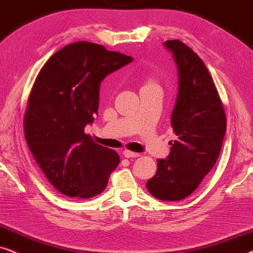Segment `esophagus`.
<instances>
[{
    "mask_svg": "<svg viewBox=\"0 0 253 253\" xmlns=\"http://www.w3.org/2000/svg\"><path fill=\"white\" fill-rule=\"evenodd\" d=\"M123 155L126 158H132V157H139L140 154L139 153H134V151H130V150H124L123 151Z\"/></svg>",
    "mask_w": 253,
    "mask_h": 253,
    "instance_id": "1",
    "label": "esophagus"
}]
</instances>
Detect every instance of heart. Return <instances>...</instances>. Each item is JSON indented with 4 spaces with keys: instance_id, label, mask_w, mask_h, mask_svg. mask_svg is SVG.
I'll use <instances>...</instances> for the list:
<instances>
[{
    "instance_id": "1",
    "label": "heart",
    "mask_w": 253,
    "mask_h": 253,
    "mask_svg": "<svg viewBox=\"0 0 253 253\" xmlns=\"http://www.w3.org/2000/svg\"><path fill=\"white\" fill-rule=\"evenodd\" d=\"M151 84H156V83H155V81L153 79H147L146 84H144V85H151Z\"/></svg>"
}]
</instances>
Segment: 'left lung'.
Listing matches in <instances>:
<instances>
[{"instance_id": "1", "label": "left lung", "mask_w": 253, "mask_h": 253, "mask_svg": "<svg viewBox=\"0 0 253 253\" xmlns=\"http://www.w3.org/2000/svg\"><path fill=\"white\" fill-rule=\"evenodd\" d=\"M173 53L179 89L171 116L177 140L170 141L167 160H157V171L147 181L155 198L179 201L197 190L220 155L227 117L213 77L197 53L179 39L164 43Z\"/></svg>"}]
</instances>
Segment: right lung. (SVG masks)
Segmentation results:
<instances>
[{
	"label": "right lung",
	"mask_w": 253,
	"mask_h": 253,
	"mask_svg": "<svg viewBox=\"0 0 253 253\" xmlns=\"http://www.w3.org/2000/svg\"><path fill=\"white\" fill-rule=\"evenodd\" d=\"M132 60L103 45L77 42L40 69L28 99L24 134L37 164L60 193L86 199L105 190L119 155L96 143L84 127L98 112L104 77Z\"/></svg>",
	"instance_id": "1"
}]
</instances>
